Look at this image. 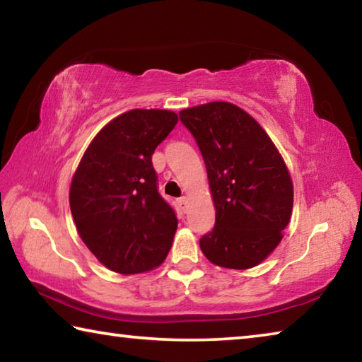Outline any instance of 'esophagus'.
<instances>
[{
  "instance_id": "obj_1",
  "label": "esophagus",
  "mask_w": 362,
  "mask_h": 362,
  "mask_svg": "<svg viewBox=\"0 0 362 362\" xmlns=\"http://www.w3.org/2000/svg\"><path fill=\"white\" fill-rule=\"evenodd\" d=\"M177 203H179V206L182 207V211L187 209V198H185V196H182V198L177 199Z\"/></svg>"
}]
</instances>
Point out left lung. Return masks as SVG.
I'll list each match as a JSON object with an SVG mask.
<instances>
[{
    "instance_id": "left-lung-1",
    "label": "left lung",
    "mask_w": 362,
    "mask_h": 362,
    "mask_svg": "<svg viewBox=\"0 0 362 362\" xmlns=\"http://www.w3.org/2000/svg\"><path fill=\"white\" fill-rule=\"evenodd\" d=\"M179 116L203 155L216 206L201 250L223 268L259 265L291 220L293 188L284 159L259 122L233 103H204Z\"/></svg>"
}]
</instances>
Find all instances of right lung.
Wrapping results in <instances>:
<instances>
[{"label":"right lung","instance_id":"obj_1","mask_svg":"<svg viewBox=\"0 0 362 362\" xmlns=\"http://www.w3.org/2000/svg\"><path fill=\"white\" fill-rule=\"evenodd\" d=\"M177 121L169 110L119 115L97 134L73 175L70 209L76 230L112 272H148L169 252L177 217L158 192L151 155Z\"/></svg>","mask_w":362,"mask_h":362}]
</instances>
